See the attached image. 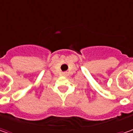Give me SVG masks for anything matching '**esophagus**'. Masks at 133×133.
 I'll return each instance as SVG.
<instances>
[{"label": "esophagus", "instance_id": "esophagus-1", "mask_svg": "<svg viewBox=\"0 0 133 133\" xmlns=\"http://www.w3.org/2000/svg\"><path fill=\"white\" fill-rule=\"evenodd\" d=\"M63 74H64V75H66V74H67V73H66V72H64V73H63Z\"/></svg>", "mask_w": 133, "mask_h": 133}]
</instances>
